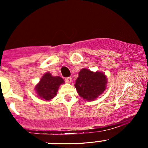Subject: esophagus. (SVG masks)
<instances>
[{"instance_id": "34e87169", "label": "esophagus", "mask_w": 148, "mask_h": 148, "mask_svg": "<svg viewBox=\"0 0 148 148\" xmlns=\"http://www.w3.org/2000/svg\"><path fill=\"white\" fill-rule=\"evenodd\" d=\"M64 80H65L66 83H69H69L72 82V78H71V77L65 78V79H64Z\"/></svg>"}]
</instances>
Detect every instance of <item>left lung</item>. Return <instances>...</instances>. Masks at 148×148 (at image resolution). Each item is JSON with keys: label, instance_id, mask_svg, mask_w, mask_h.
<instances>
[{"label": "left lung", "instance_id": "obj_1", "mask_svg": "<svg viewBox=\"0 0 148 148\" xmlns=\"http://www.w3.org/2000/svg\"><path fill=\"white\" fill-rule=\"evenodd\" d=\"M106 76L103 72H93L84 68L79 72L74 86L80 97L87 101H93L106 90Z\"/></svg>", "mask_w": 148, "mask_h": 148}]
</instances>
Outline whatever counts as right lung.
I'll list each match as a JSON object with an SVG mask.
<instances>
[{
  "instance_id": "1",
  "label": "right lung",
  "mask_w": 148,
  "mask_h": 148,
  "mask_svg": "<svg viewBox=\"0 0 148 148\" xmlns=\"http://www.w3.org/2000/svg\"><path fill=\"white\" fill-rule=\"evenodd\" d=\"M63 84L64 80L60 76H53L49 72H47L36 85L35 89L40 99L49 101L55 97L59 86Z\"/></svg>"
}]
</instances>
